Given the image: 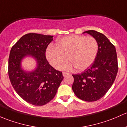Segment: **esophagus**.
I'll use <instances>...</instances> for the list:
<instances>
[{"instance_id":"34e87169","label":"esophagus","mask_w":127,"mask_h":127,"mask_svg":"<svg viewBox=\"0 0 127 127\" xmlns=\"http://www.w3.org/2000/svg\"><path fill=\"white\" fill-rule=\"evenodd\" d=\"M62 74H63L64 76H66V75H68V73H66V72H63L62 73Z\"/></svg>"}]
</instances>
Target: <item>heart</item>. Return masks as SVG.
<instances>
[{
	"instance_id": "heart-1",
	"label": "heart",
	"mask_w": 127,
	"mask_h": 127,
	"mask_svg": "<svg viewBox=\"0 0 127 127\" xmlns=\"http://www.w3.org/2000/svg\"><path fill=\"white\" fill-rule=\"evenodd\" d=\"M98 44L95 38L83 35H70L59 39L56 45H50L46 57L51 65L61 69L67 56L68 61L63 68L71 70L74 67L83 71L91 66L97 54Z\"/></svg>"
}]
</instances>
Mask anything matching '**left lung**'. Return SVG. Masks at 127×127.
Masks as SVG:
<instances>
[{"mask_svg":"<svg viewBox=\"0 0 127 127\" xmlns=\"http://www.w3.org/2000/svg\"><path fill=\"white\" fill-rule=\"evenodd\" d=\"M84 33L96 39L98 49L92 65L84 72L72 75V89L81 100L95 101L103 97L114 82L118 71L117 53L114 46L103 33L93 30Z\"/></svg>","mask_w":127,"mask_h":127,"instance_id":"8db88e82","label":"left lung"}]
</instances>
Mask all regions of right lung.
<instances>
[{
	"label": "right lung",
	"mask_w": 127,
	"mask_h": 127,
	"mask_svg": "<svg viewBox=\"0 0 127 127\" xmlns=\"http://www.w3.org/2000/svg\"><path fill=\"white\" fill-rule=\"evenodd\" d=\"M51 35L30 33L22 36L10 51L8 75L17 94L27 103L43 106L53 100L63 80L61 71L49 65L46 58V49L53 40ZM32 57L36 61L35 69L24 70L22 61Z\"/></svg>",
	"instance_id": "obj_1"
}]
</instances>
